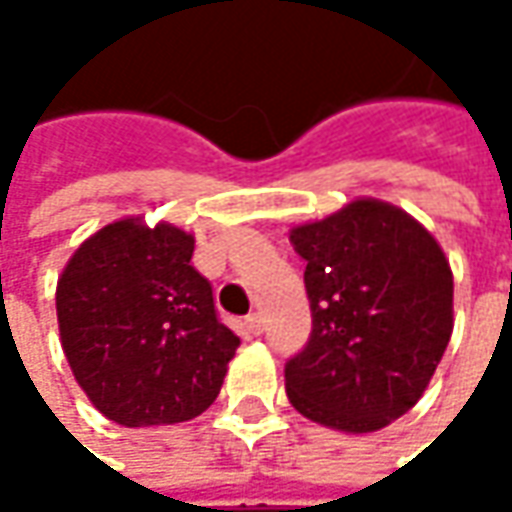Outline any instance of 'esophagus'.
I'll return each mask as SVG.
<instances>
[{"label": "esophagus", "instance_id": "1", "mask_svg": "<svg viewBox=\"0 0 512 512\" xmlns=\"http://www.w3.org/2000/svg\"><path fill=\"white\" fill-rule=\"evenodd\" d=\"M245 327L250 336H259L262 330H265V319H262V313H250L245 319Z\"/></svg>", "mask_w": 512, "mask_h": 512}]
</instances>
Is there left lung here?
<instances>
[{
  "label": "left lung",
  "mask_w": 512,
  "mask_h": 512,
  "mask_svg": "<svg viewBox=\"0 0 512 512\" xmlns=\"http://www.w3.org/2000/svg\"><path fill=\"white\" fill-rule=\"evenodd\" d=\"M307 262L313 333L285 367L290 404L342 433H376L419 402L453 333V270L402 207L359 196L290 227Z\"/></svg>",
  "instance_id": "8db88e82"
}]
</instances>
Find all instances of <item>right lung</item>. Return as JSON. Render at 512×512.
I'll return each instance as SVG.
<instances>
[{
  "mask_svg": "<svg viewBox=\"0 0 512 512\" xmlns=\"http://www.w3.org/2000/svg\"><path fill=\"white\" fill-rule=\"evenodd\" d=\"M193 245L182 227L125 216L76 247L56 282L65 359L110 422H187L222 390L239 336L216 319Z\"/></svg>",
  "mask_w": 512,
  "mask_h": 512,
  "instance_id": "obj_1",
  "label": "right lung"
}]
</instances>
